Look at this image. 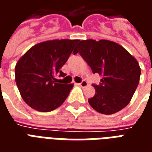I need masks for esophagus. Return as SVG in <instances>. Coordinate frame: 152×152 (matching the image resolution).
Instances as JSON below:
<instances>
[{
  "label": "esophagus",
  "instance_id": "esophagus-1",
  "mask_svg": "<svg viewBox=\"0 0 152 152\" xmlns=\"http://www.w3.org/2000/svg\"><path fill=\"white\" fill-rule=\"evenodd\" d=\"M78 86H80V87H82V88H85V87H86V86H88V82L86 81V80H83L82 82L78 84Z\"/></svg>",
  "mask_w": 152,
  "mask_h": 152
}]
</instances>
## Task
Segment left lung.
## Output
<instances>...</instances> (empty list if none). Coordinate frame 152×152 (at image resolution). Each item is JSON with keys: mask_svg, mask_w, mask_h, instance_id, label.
<instances>
[{"mask_svg": "<svg viewBox=\"0 0 152 152\" xmlns=\"http://www.w3.org/2000/svg\"><path fill=\"white\" fill-rule=\"evenodd\" d=\"M79 53L94 73L102 76L100 85H93L95 94L89 103L99 113L114 114L129 103L139 83L141 68L124 47L114 41L80 40L73 51Z\"/></svg>", "mask_w": 152, "mask_h": 152, "instance_id": "8db88e82", "label": "left lung"}]
</instances>
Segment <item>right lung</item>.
<instances>
[{"mask_svg": "<svg viewBox=\"0 0 152 152\" xmlns=\"http://www.w3.org/2000/svg\"><path fill=\"white\" fill-rule=\"evenodd\" d=\"M79 40L40 42L26 52L15 66V81L22 99L38 112H51L63 104L73 84H58L55 75L66 63Z\"/></svg>", "mask_w": 152, "mask_h": 152, "instance_id": "right-lung-1", "label": "right lung"}]
</instances>
